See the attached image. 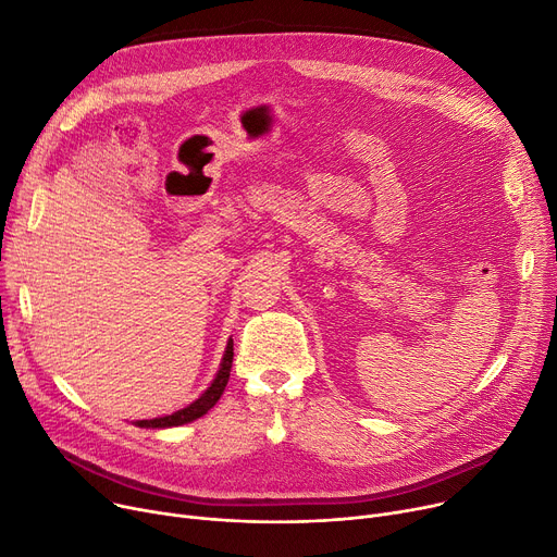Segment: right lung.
<instances>
[{
    "label": "right lung",
    "mask_w": 557,
    "mask_h": 557,
    "mask_svg": "<svg viewBox=\"0 0 557 557\" xmlns=\"http://www.w3.org/2000/svg\"><path fill=\"white\" fill-rule=\"evenodd\" d=\"M231 364H233V339L228 337L226 342V351L222 356V362H220V369L218 374L213 379V383H210L201 394L199 399H195L190 406H185L172 414H165V417H153V419H138L136 426L140 429H172V426H183V423H190L199 417H203L210 408H213L220 396L228 383V376H231Z\"/></svg>",
    "instance_id": "obj_1"
}]
</instances>
